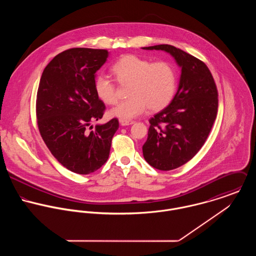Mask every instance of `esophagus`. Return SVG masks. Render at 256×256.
<instances>
[{
    "mask_svg": "<svg viewBox=\"0 0 256 256\" xmlns=\"http://www.w3.org/2000/svg\"><path fill=\"white\" fill-rule=\"evenodd\" d=\"M119 122H120L121 126H128V125H132L135 123L134 121H129V120H120Z\"/></svg>",
    "mask_w": 256,
    "mask_h": 256,
    "instance_id": "obj_1",
    "label": "esophagus"
}]
</instances>
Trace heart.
<instances>
[{"instance_id":"b5f03b06","label":"heart","mask_w":256,"mask_h":256,"mask_svg":"<svg viewBox=\"0 0 256 256\" xmlns=\"http://www.w3.org/2000/svg\"><path fill=\"white\" fill-rule=\"evenodd\" d=\"M111 72L119 84H129V100L119 102L110 111L112 117L120 120L134 119L148 108L152 111L164 110L176 96L178 74L172 64L168 61L152 63L146 58L126 54L116 60ZM94 88L104 104L111 106L117 102L116 86L106 76L98 74Z\"/></svg>"}]
</instances>
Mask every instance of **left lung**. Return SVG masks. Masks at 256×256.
I'll return each mask as SVG.
<instances>
[{
  "label": "left lung",
  "mask_w": 256,
  "mask_h": 256,
  "mask_svg": "<svg viewBox=\"0 0 256 256\" xmlns=\"http://www.w3.org/2000/svg\"><path fill=\"white\" fill-rule=\"evenodd\" d=\"M170 53L182 68L172 102L150 119L143 146L146 162L172 170L190 160L204 145L218 110V90L213 76L201 60L168 44L143 47Z\"/></svg>",
  "instance_id": "8db88e82"
}]
</instances>
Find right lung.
I'll return each instance as SVG.
<instances>
[{
  "label": "right lung",
  "mask_w": 256,
  "mask_h": 256,
  "mask_svg": "<svg viewBox=\"0 0 256 256\" xmlns=\"http://www.w3.org/2000/svg\"><path fill=\"white\" fill-rule=\"evenodd\" d=\"M108 54L92 48L63 51L45 67L37 90L40 135L56 160L78 174H92L106 164L119 127L113 118L92 131L86 129L90 122L102 119L106 110L94 82Z\"/></svg>",
  "instance_id": "right-lung-1"
}]
</instances>
